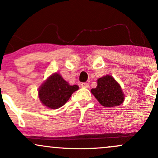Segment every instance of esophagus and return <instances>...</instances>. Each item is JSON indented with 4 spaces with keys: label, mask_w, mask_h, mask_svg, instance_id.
I'll return each mask as SVG.
<instances>
[{
    "label": "esophagus",
    "mask_w": 158,
    "mask_h": 158,
    "mask_svg": "<svg viewBox=\"0 0 158 158\" xmlns=\"http://www.w3.org/2000/svg\"><path fill=\"white\" fill-rule=\"evenodd\" d=\"M81 87L83 88H89V85L87 82H83L81 84Z\"/></svg>",
    "instance_id": "esophagus-1"
}]
</instances>
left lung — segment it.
I'll return each instance as SVG.
<instances>
[{
    "mask_svg": "<svg viewBox=\"0 0 158 158\" xmlns=\"http://www.w3.org/2000/svg\"><path fill=\"white\" fill-rule=\"evenodd\" d=\"M91 93L105 107L118 106L124 101V94L120 85L110 76L99 78L97 88H92Z\"/></svg>",
    "mask_w": 158,
    "mask_h": 158,
    "instance_id": "8db88e82",
    "label": "left lung"
}]
</instances>
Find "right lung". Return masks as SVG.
Listing matches in <instances>:
<instances>
[{
	"label": "right lung",
	"mask_w": 158,
	"mask_h": 158,
	"mask_svg": "<svg viewBox=\"0 0 158 158\" xmlns=\"http://www.w3.org/2000/svg\"><path fill=\"white\" fill-rule=\"evenodd\" d=\"M78 89L77 85H70L59 73H54L40 87L39 97L45 106L57 109L64 106Z\"/></svg>",
	"instance_id": "obj_1"
}]
</instances>
